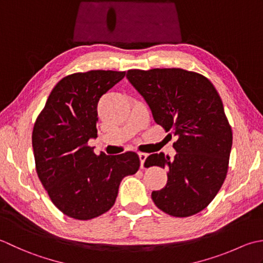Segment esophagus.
Segmentation results:
<instances>
[{
	"label": "esophagus",
	"instance_id": "34e87169",
	"mask_svg": "<svg viewBox=\"0 0 263 263\" xmlns=\"http://www.w3.org/2000/svg\"><path fill=\"white\" fill-rule=\"evenodd\" d=\"M138 157H139V160H141V168H144V162H145V160L147 158V154L143 153V152H139Z\"/></svg>",
	"mask_w": 263,
	"mask_h": 263
}]
</instances>
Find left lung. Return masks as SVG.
<instances>
[{
    "label": "left lung",
    "instance_id": "left-lung-1",
    "mask_svg": "<svg viewBox=\"0 0 263 263\" xmlns=\"http://www.w3.org/2000/svg\"><path fill=\"white\" fill-rule=\"evenodd\" d=\"M127 78L154 121L178 137L174 159L155 153L144 163L168 170L167 185L152 192L154 204L173 217L199 213L217 195L228 171L233 133L220 96L203 74L180 68L132 69Z\"/></svg>",
    "mask_w": 263,
    "mask_h": 263
}]
</instances>
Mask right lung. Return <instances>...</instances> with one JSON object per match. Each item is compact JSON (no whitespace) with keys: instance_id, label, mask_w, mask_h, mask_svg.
Instances as JSON below:
<instances>
[{"instance_id":"add662e5","label":"right lung","mask_w":263,"mask_h":263,"mask_svg":"<svg viewBox=\"0 0 263 263\" xmlns=\"http://www.w3.org/2000/svg\"><path fill=\"white\" fill-rule=\"evenodd\" d=\"M125 71L90 70L62 78L34 125L36 171L51 201L66 216L89 220L114 206L121 180L137 173L135 152L96 155L87 145L98 137L101 96Z\"/></svg>"}]
</instances>
